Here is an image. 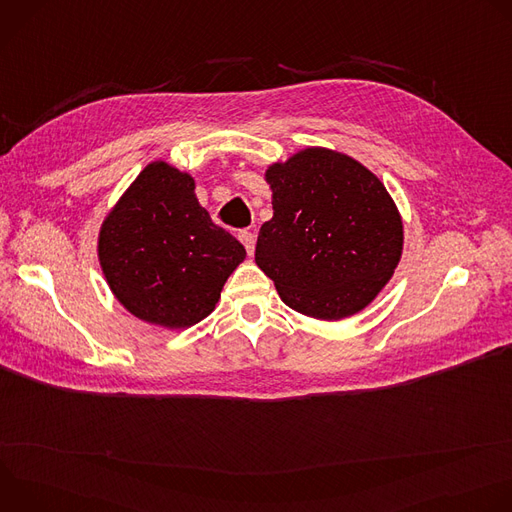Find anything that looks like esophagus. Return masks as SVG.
I'll return each mask as SVG.
<instances>
[{"instance_id": "obj_1", "label": "esophagus", "mask_w": 512, "mask_h": 512, "mask_svg": "<svg viewBox=\"0 0 512 512\" xmlns=\"http://www.w3.org/2000/svg\"><path fill=\"white\" fill-rule=\"evenodd\" d=\"M239 239H241V243L245 245L247 253H249V255H253V253H255V237H253V233L243 231V233L239 235Z\"/></svg>"}]
</instances>
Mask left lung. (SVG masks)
Returning a JSON list of instances; mask_svg holds the SVG:
<instances>
[{
	"instance_id": "left-lung-1",
	"label": "left lung",
	"mask_w": 512,
	"mask_h": 512,
	"mask_svg": "<svg viewBox=\"0 0 512 512\" xmlns=\"http://www.w3.org/2000/svg\"><path fill=\"white\" fill-rule=\"evenodd\" d=\"M273 216L255 263L285 306L320 322L367 308L403 255V218L385 184L348 154L310 145L265 170Z\"/></svg>"
}]
</instances>
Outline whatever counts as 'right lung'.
<instances>
[{"label": "right lung", "instance_id": "obj_1", "mask_svg": "<svg viewBox=\"0 0 512 512\" xmlns=\"http://www.w3.org/2000/svg\"><path fill=\"white\" fill-rule=\"evenodd\" d=\"M188 172L164 160L145 166L105 214L97 257L115 300L168 330L204 320L221 300L245 247L210 221Z\"/></svg>", "mask_w": 512, "mask_h": 512}]
</instances>
